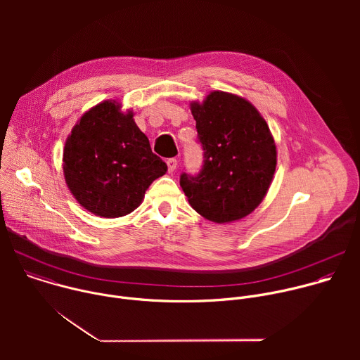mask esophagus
Listing matches in <instances>:
<instances>
[{
  "label": "esophagus",
  "instance_id": "1",
  "mask_svg": "<svg viewBox=\"0 0 360 360\" xmlns=\"http://www.w3.org/2000/svg\"><path fill=\"white\" fill-rule=\"evenodd\" d=\"M167 165H168V171H169V172H174V171L176 169L178 161H176L175 158H169V160L167 161Z\"/></svg>",
  "mask_w": 360,
  "mask_h": 360
}]
</instances>
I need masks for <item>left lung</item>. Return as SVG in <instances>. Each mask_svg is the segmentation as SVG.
<instances>
[{
  "instance_id": "left-lung-1",
  "label": "left lung",
  "mask_w": 360,
  "mask_h": 360,
  "mask_svg": "<svg viewBox=\"0 0 360 360\" xmlns=\"http://www.w3.org/2000/svg\"><path fill=\"white\" fill-rule=\"evenodd\" d=\"M203 161L179 184L191 207L210 221L240 219L262 202L276 168V146L261 114L240 96L215 91L191 107Z\"/></svg>"
}]
</instances>
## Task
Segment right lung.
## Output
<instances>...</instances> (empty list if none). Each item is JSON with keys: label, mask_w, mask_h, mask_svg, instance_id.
<instances>
[{"label": "right lung", "mask_w": 360, "mask_h": 360, "mask_svg": "<svg viewBox=\"0 0 360 360\" xmlns=\"http://www.w3.org/2000/svg\"><path fill=\"white\" fill-rule=\"evenodd\" d=\"M132 117L122 114L115 101H105L79 120L65 142L67 185L98 217L131 214L148 186L168 171Z\"/></svg>", "instance_id": "obj_1"}]
</instances>
